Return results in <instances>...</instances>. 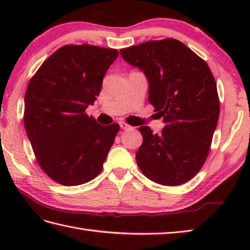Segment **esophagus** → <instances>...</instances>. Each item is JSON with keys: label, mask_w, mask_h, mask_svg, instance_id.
I'll return each instance as SVG.
<instances>
[{"label": "esophagus", "mask_w": 250, "mask_h": 250, "mask_svg": "<svg viewBox=\"0 0 250 250\" xmlns=\"http://www.w3.org/2000/svg\"><path fill=\"white\" fill-rule=\"evenodd\" d=\"M119 125H120V128H121V129H124V130H129V129H132V126H131L130 125L126 124V122L121 121V122H119Z\"/></svg>", "instance_id": "esophagus-1"}]
</instances>
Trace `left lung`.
Here are the masks:
<instances>
[{"label": "left lung", "instance_id": "1", "mask_svg": "<svg viewBox=\"0 0 250 250\" xmlns=\"http://www.w3.org/2000/svg\"><path fill=\"white\" fill-rule=\"evenodd\" d=\"M145 73L149 103L163 117L161 133L139 128L143 144L135 158L145 176L163 186L187 183L203 167L219 119L220 102L207 63L174 39L148 41L120 50Z\"/></svg>", "mask_w": 250, "mask_h": 250}]
</instances>
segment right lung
Here are the masks:
<instances>
[{"mask_svg":"<svg viewBox=\"0 0 250 250\" xmlns=\"http://www.w3.org/2000/svg\"><path fill=\"white\" fill-rule=\"evenodd\" d=\"M119 52L92 45H65L30 79L23 121L37 163L58 184L78 186L95 178L119 125H99L86 114Z\"/></svg>","mask_w":250,"mask_h":250,"instance_id":"obj_1","label":"right lung"}]
</instances>
